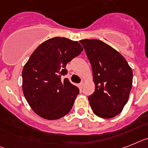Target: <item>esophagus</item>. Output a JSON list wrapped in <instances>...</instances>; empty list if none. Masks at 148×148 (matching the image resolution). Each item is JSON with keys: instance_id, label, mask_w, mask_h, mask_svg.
I'll return each mask as SVG.
<instances>
[{"instance_id": "obj_1", "label": "esophagus", "mask_w": 148, "mask_h": 148, "mask_svg": "<svg viewBox=\"0 0 148 148\" xmlns=\"http://www.w3.org/2000/svg\"><path fill=\"white\" fill-rule=\"evenodd\" d=\"M83 85H84V82H81L79 83V88H83Z\"/></svg>"}]
</instances>
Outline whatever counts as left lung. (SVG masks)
<instances>
[{"mask_svg": "<svg viewBox=\"0 0 148 148\" xmlns=\"http://www.w3.org/2000/svg\"><path fill=\"white\" fill-rule=\"evenodd\" d=\"M82 45L90 63L95 84L88 96L94 113L110 119L122 112L129 100L133 74L124 57L115 49L97 39H84Z\"/></svg>", "mask_w": 148, "mask_h": 148, "instance_id": "1", "label": "left lung"}]
</instances>
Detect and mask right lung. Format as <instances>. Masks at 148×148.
Returning a JSON list of instances; mask_svg holds the SVG:
<instances>
[{"label": "right lung", "instance_id": "obj_1", "mask_svg": "<svg viewBox=\"0 0 148 148\" xmlns=\"http://www.w3.org/2000/svg\"><path fill=\"white\" fill-rule=\"evenodd\" d=\"M82 51L78 41L56 37L41 44L29 57L22 73L23 91L38 115L53 120L71 110L79 89L62 78L68 73L67 63Z\"/></svg>", "mask_w": 148, "mask_h": 148}]
</instances>
